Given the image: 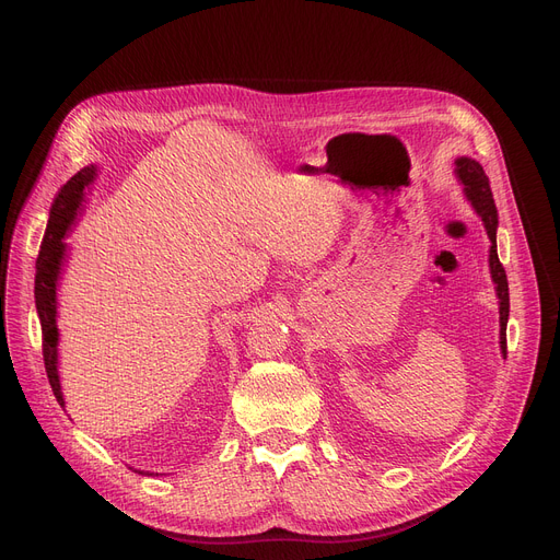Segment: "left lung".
Wrapping results in <instances>:
<instances>
[{
  "label": "left lung",
  "mask_w": 560,
  "mask_h": 560,
  "mask_svg": "<svg viewBox=\"0 0 560 560\" xmlns=\"http://www.w3.org/2000/svg\"><path fill=\"white\" fill-rule=\"evenodd\" d=\"M456 174L458 179L463 182V190L465 197L472 201L475 211L481 215L488 238L492 243L490 247V275L492 281L497 285V298H499V345H502V354H506V325H509V279H506V270L504 265L499 262L497 256V209H494V199H492V190H490V182L483 172V167L475 161L460 156L456 159Z\"/></svg>",
  "instance_id": "1"
}]
</instances>
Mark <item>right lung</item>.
<instances>
[{
  "label": "right lung",
  "mask_w": 560,
  "mask_h": 560,
  "mask_svg": "<svg viewBox=\"0 0 560 560\" xmlns=\"http://www.w3.org/2000/svg\"><path fill=\"white\" fill-rule=\"evenodd\" d=\"M95 165L83 167L77 172L72 179L61 188V192L56 195L51 211H49V222L45 229V238L38 252L36 260V311L40 317V329H43V359H45V370L49 386L54 390L56 401L66 406L63 393H61V381H58V329H56V283L58 277H61L63 270V260H66V243L63 238L68 235L77 209L81 206L83 199V188L88 184H93L95 179Z\"/></svg>",
  "instance_id": "right-lung-1"
}]
</instances>
